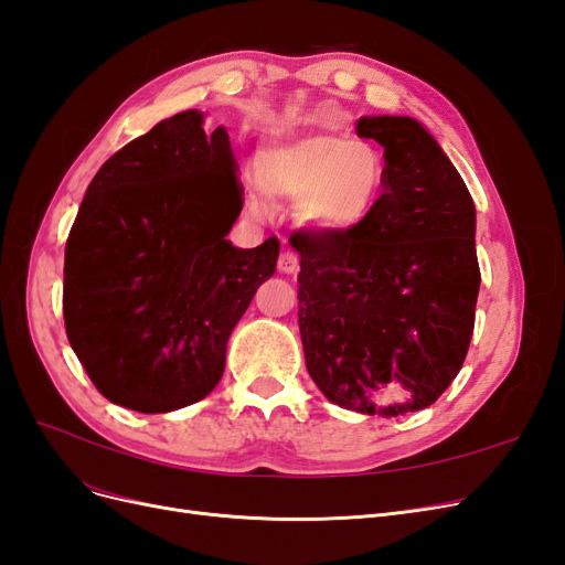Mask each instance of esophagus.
I'll list each match as a JSON object with an SVG mask.
<instances>
[{
	"mask_svg": "<svg viewBox=\"0 0 565 565\" xmlns=\"http://www.w3.org/2000/svg\"><path fill=\"white\" fill-rule=\"evenodd\" d=\"M278 270L285 273V276H292V273L299 270V256L295 252H282L280 259H278Z\"/></svg>",
	"mask_w": 565,
	"mask_h": 565,
	"instance_id": "esophagus-1",
	"label": "esophagus"
}]
</instances>
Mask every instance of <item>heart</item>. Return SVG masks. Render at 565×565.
Here are the masks:
<instances>
[{
	"instance_id": "b5f03b06",
	"label": "heart",
	"mask_w": 565,
	"mask_h": 565,
	"mask_svg": "<svg viewBox=\"0 0 565 565\" xmlns=\"http://www.w3.org/2000/svg\"><path fill=\"white\" fill-rule=\"evenodd\" d=\"M256 191L276 204H297V221L316 233H347L377 207L386 185L384 152L347 134L322 131L256 152ZM256 214L259 204L252 202Z\"/></svg>"
}]
</instances>
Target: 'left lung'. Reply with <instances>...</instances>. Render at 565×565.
Segmentation results:
<instances>
[{
  "label": "left lung",
  "mask_w": 565,
  "mask_h": 565,
  "mask_svg": "<svg viewBox=\"0 0 565 565\" xmlns=\"http://www.w3.org/2000/svg\"><path fill=\"white\" fill-rule=\"evenodd\" d=\"M384 148L377 207L347 233H295L299 332L322 396L363 415L429 407L465 363L481 287L476 207L417 119L355 122Z\"/></svg>",
  "instance_id": "8db88e82"
}]
</instances>
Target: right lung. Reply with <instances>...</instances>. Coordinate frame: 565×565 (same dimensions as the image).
I'll return each instance as SVG.
<instances>
[{"mask_svg": "<svg viewBox=\"0 0 565 565\" xmlns=\"http://www.w3.org/2000/svg\"><path fill=\"white\" fill-rule=\"evenodd\" d=\"M183 110L119 148L92 179L65 243L67 341L104 396L156 415L202 401L228 337L276 273L278 237L226 235L243 210L228 131Z\"/></svg>", "mask_w": 565, "mask_h": 565, "instance_id": "1", "label": "right lung"}]
</instances>
